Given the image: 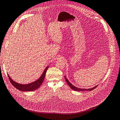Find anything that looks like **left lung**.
Listing matches in <instances>:
<instances>
[{
    "label": "left lung",
    "mask_w": 120,
    "mask_h": 120,
    "mask_svg": "<svg viewBox=\"0 0 120 120\" xmlns=\"http://www.w3.org/2000/svg\"><path fill=\"white\" fill-rule=\"evenodd\" d=\"M64 78H65V79H66L67 83H68V85L69 86H70L72 90H75V91H85V90H90H90H92L94 89H95L96 88H97V86H98V85H97L94 87H93V88H92L90 89H81V88H77V87L74 86V85H72L71 83L68 81V80L66 77H64Z\"/></svg>",
    "instance_id": "left-lung-1"
}]
</instances>
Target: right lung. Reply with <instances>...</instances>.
<instances>
[{
	"mask_svg": "<svg viewBox=\"0 0 120 120\" xmlns=\"http://www.w3.org/2000/svg\"><path fill=\"white\" fill-rule=\"evenodd\" d=\"M49 67V66H48L45 68V70L43 71L41 77H40V78L38 79L37 80H36L32 82H30V83H27V84H22V83H19L14 81L13 79L10 78L8 74V77L9 81H10V82L12 83V85L19 90L23 92L34 91V90L38 89L40 86L42 84V83L45 78L46 72L47 70H48Z\"/></svg>",
	"mask_w": 120,
	"mask_h": 120,
	"instance_id": "1",
	"label": "right lung"
}]
</instances>
